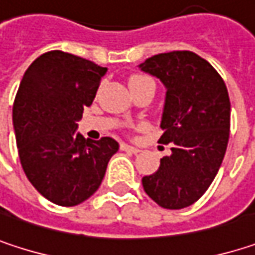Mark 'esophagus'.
Listing matches in <instances>:
<instances>
[{
    "instance_id": "esophagus-1",
    "label": "esophagus",
    "mask_w": 255,
    "mask_h": 255,
    "mask_svg": "<svg viewBox=\"0 0 255 255\" xmlns=\"http://www.w3.org/2000/svg\"><path fill=\"white\" fill-rule=\"evenodd\" d=\"M121 149L126 150V152H129V153H134V155H137L140 152V149H137L134 146H129V144H121Z\"/></svg>"
}]
</instances>
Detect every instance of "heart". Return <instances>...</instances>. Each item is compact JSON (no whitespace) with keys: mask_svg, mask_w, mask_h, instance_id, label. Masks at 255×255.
Instances as JSON below:
<instances>
[{"mask_svg":"<svg viewBox=\"0 0 255 255\" xmlns=\"http://www.w3.org/2000/svg\"><path fill=\"white\" fill-rule=\"evenodd\" d=\"M140 84H153L155 82L147 77H143V75H134V77L129 78V85H140Z\"/></svg>","mask_w":255,"mask_h":255,"instance_id":"1","label":"heart"}]
</instances>
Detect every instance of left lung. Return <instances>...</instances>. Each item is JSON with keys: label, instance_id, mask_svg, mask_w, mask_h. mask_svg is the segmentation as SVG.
Returning <instances> with one entry per match:
<instances>
[{"label": "left lung", "instance_id": "left-lung-1", "mask_svg": "<svg viewBox=\"0 0 255 255\" xmlns=\"http://www.w3.org/2000/svg\"><path fill=\"white\" fill-rule=\"evenodd\" d=\"M138 68L167 90L159 143L171 144L158 171L141 178L143 189L162 208H186L205 193L223 162L230 129L228 88L192 51L156 54Z\"/></svg>", "mask_w": 255, "mask_h": 255}]
</instances>
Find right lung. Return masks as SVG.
Listing matches in <instances>:
<instances>
[{
    "label": "right lung",
    "mask_w": 255,
    "mask_h": 255,
    "mask_svg": "<svg viewBox=\"0 0 255 255\" xmlns=\"http://www.w3.org/2000/svg\"><path fill=\"white\" fill-rule=\"evenodd\" d=\"M108 68L59 50L27 68L14 105L13 126L27 180L48 201L74 207L102 184L118 141L85 140L78 129Z\"/></svg>",
    "instance_id": "add662e5"
}]
</instances>
